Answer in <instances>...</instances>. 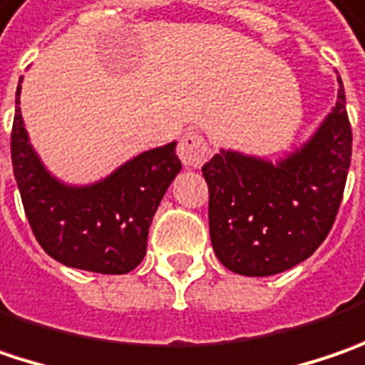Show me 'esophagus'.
I'll return each mask as SVG.
<instances>
[{"mask_svg":"<svg viewBox=\"0 0 365 365\" xmlns=\"http://www.w3.org/2000/svg\"><path fill=\"white\" fill-rule=\"evenodd\" d=\"M178 155H180V159L185 167H200L208 157V145L196 130H187L180 138Z\"/></svg>","mask_w":365,"mask_h":365,"instance_id":"esophagus-1","label":"esophagus"}]
</instances>
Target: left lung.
Here are the masks:
<instances>
[{
  "instance_id": "obj_1",
  "label": "left lung",
  "mask_w": 365,
  "mask_h": 365,
  "mask_svg": "<svg viewBox=\"0 0 365 365\" xmlns=\"http://www.w3.org/2000/svg\"><path fill=\"white\" fill-rule=\"evenodd\" d=\"M335 108L309 140L276 163L239 151L202 167L210 241L241 276H274L309 259L329 235L351 163V126L341 77Z\"/></svg>"
}]
</instances>
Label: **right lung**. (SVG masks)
Segmentation results:
<instances>
[{
	"label": "right lung",
	"instance_id": "1",
	"mask_svg": "<svg viewBox=\"0 0 365 365\" xmlns=\"http://www.w3.org/2000/svg\"><path fill=\"white\" fill-rule=\"evenodd\" d=\"M22 83V77H20ZM11 128V165L40 247L58 263L96 274H128L147 253L157 206L182 169L175 143L140 153L89 185H67L44 167L20 112Z\"/></svg>",
	"mask_w": 365,
	"mask_h": 365
}]
</instances>
